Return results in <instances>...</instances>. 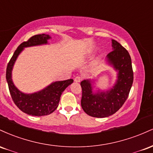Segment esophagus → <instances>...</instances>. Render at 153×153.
Here are the masks:
<instances>
[{"label": "esophagus", "instance_id": "34e87169", "mask_svg": "<svg viewBox=\"0 0 153 153\" xmlns=\"http://www.w3.org/2000/svg\"><path fill=\"white\" fill-rule=\"evenodd\" d=\"M81 80H82V78H81V77H80V76H76L74 79L75 82H80V81H81Z\"/></svg>", "mask_w": 153, "mask_h": 153}]
</instances>
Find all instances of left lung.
Returning <instances> with one entry per match:
<instances>
[{"instance_id": "1", "label": "left lung", "mask_w": 153, "mask_h": 153, "mask_svg": "<svg viewBox=\"0 0 153 153\" xmlns=\"http://www.w3.org/2000/svg\"><path fill=\"white\" fill-rule=\"evenodd\" d=\"M113 51L106 56V62L117 73L114 85L107 91L94 90L95 81L87 79L80 82L81 106L88 115L104 118L114 114L124 104L133 82V71L128 51L114 39H111Z\"/></svg>"}]
</instances>
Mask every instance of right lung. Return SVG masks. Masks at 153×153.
I'll list each match as a JSON object with an SVG mask.
<instances>
[{"mask_svg":"<svg viewBox=\"0 0 153 153\" xmlns=\"http://www.w3.org/2000/svg\"><path fill=\"white\" fill-rule=\"evenodd\" d=\"M51 36L49 34H37L27 42H24L16 49L8 62L6 68V80L10 96L17 107L29 115L41 117L52 114L59 105L60 96L68 85L73 82V79L52 82L42 90L33 93L24 94L16 87L12 80V71L16 60L21 52L26 47L47 45Z\"/></svg>","mask_w":153,"mask_h":153,"instance_id":"add662e5","label":"right lung"}]
</instances>
